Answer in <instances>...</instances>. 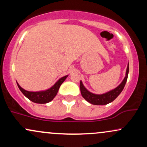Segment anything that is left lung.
Wrapping results in <instances>:
<instances>
[{"mask_svg":"<svg viewBox=\"0 0 147 147\" xmlns=\"http://www.w3.org/2000/svg\"><path fill=\"white\" fill-rule=\"evenodd\" d=\"M128 75H129V64H128L127 68H126V76L122 83L119 84L117 88L113 89V90L106 92V93L102 94V95H96V94H93L90 92V91L88 90L84 87L83 84H82V82L80 81L79 86H80V90L82 97L87 102H88L92 104H94V105H106V104H109V103L112 102L113 101L117 98V96L123 90L126 81H127Z\"/></svg>","mask_w":147,"mask_h":147,"instance_id":"1","label":"left lung"}]
</instances>
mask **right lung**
Masks as SVG:
<instances>
[{"label": "right lung", "mask_w": 147, "mask_h": 147, "mask_svg": "<svg viewBox=\"0 0 147 147\" xmlns=\"http://www.w3.org/2000/svg\"><path fill=\"white\" fill-rule=\"evenodd\" d=\"M67 77H68V75L64 76V77L59 79L56 82V84L52 86L50 88L44 91H38V92H30V91L25 90L20 86L17 82L16 83H17L18 88L21 91L22 93L27 98L29 99L30 101L34 103H37V104H46V103L51 102L52 99L55 98V97L58 92L60 86L61 85Z\"/></svg>", "instance_id": "1"}]
</instances>
